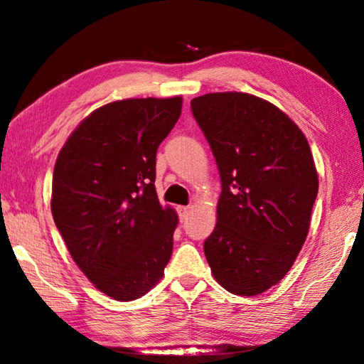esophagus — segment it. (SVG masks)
<instances>
[{
    "label": "esophagus",
    "instance_id": "esophagus-1",
    "mask_svg": "<svg viewBox=\"0 0 364 364\" xmlns=\"http://www.w3.org/2000/svg\"><path fill=\"white\" fill-rule=\"evenodd\" d=\"M189 212H191V208H189V207H178V213H180V218H181V221L188 218Z\"/></svg>",
    "mask_w": 364,
    "mask_h": 364
}]
</instances>
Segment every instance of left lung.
I'll return each mask as SVG.
<instances>
[{
    "mask_svg": "<svg viewBox=\"0 0 364 364\" xmlns=\"http://www.w3.org/2000/svg\"><path fill=\"white\" fill-rule=\"evenodd\" d=\"M191 109L217 160V225L204 252L228 292L257 295L292 268L310 230L318 171L291 117L262 97L225 91Z\"/></svg>",
    "mask_w": 364,
    "mask_h": 364,
    "instance_id": "obj_1",
    "label": "left lung"
}]
</instances>
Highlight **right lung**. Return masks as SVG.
Here are the masks:
<instances>
[{"label":"right lung","mask_w":364,"mask_h":364,"mask_svg":"<svg viewBox=\"0 0 364 364\" xmlns=\"http://www.w3.org/2000/svg\"><path fill=\"white\" fill-rule=\"evenodd\" d=\"M183 97H130L93 110L59 151L51 212L96 289L120 301L162 279L173 250L175 208L156 193V152L181 115Z\"/></svg>","instance_id":"1"}]
</instances>
